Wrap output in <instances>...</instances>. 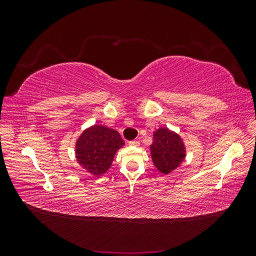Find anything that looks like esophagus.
Returning a JSON list of instances; mask_svg holds the SVG:
<instances>
[{"mask_svg":"<svg viewBox=\"0 0 256 256\" xmlns=\"http://www.w3.org/2000/svg\"><path fill=\"white\" fill-rule=\"evenodd\" d=\"M129 145H131V146H138V145H140V142H138V141H130L129 142Z\"/></svg>","mask_w":256,"mask_h":256,"instance_id":"obj_1","label":"esophagus"}]
</instances>
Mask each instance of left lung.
I'll return each instance as SVG.
<instances>
[{"instance_id": "1", "label": "left lung", "mask_w": 256, "mask_h": 256, "mask_svg": "<svg viewBox=\"0 0 256 256\" xmlns=\"http://www.w3.org/2000/svg\"><path fill=\"white\" fill-rule=\"evenodd\" d=\"M150 154L154 166L161 173L168 174L182 164L186 150L180 136L168 128H160L154 134Z\"/></svg>"}]
</instances>
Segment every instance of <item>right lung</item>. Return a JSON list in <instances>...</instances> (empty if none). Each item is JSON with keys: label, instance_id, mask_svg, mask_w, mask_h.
I'll return each instance as SVG.
<instances>
[{"label": "right lung", "instance_id": "add662e5", "mask_svg": "<svg viewBox=\"0 0 256 256\" xmlns=\"http://www.w3.org/2000/svg\"><path fill=\"white\" fill-rule=\"evenodd\" d=\"M124 145L118 131L102 125L86 129L76 144V160L85 170L99 176L112 164L115 152Z\"/></svg>", "mask_w": 256, "mask_h": 256}]
</instances>
